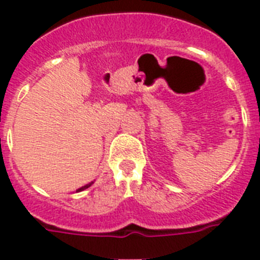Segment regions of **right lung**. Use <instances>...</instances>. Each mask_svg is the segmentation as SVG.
I'll list each match as a JSON object with an SVG mask.
<instances>
[{"label": "right lung", "mask_w": 260, "mask_h": 260, "mask_svg": "<svg viewBox=\"0 0 260 260\" xmlns=\"http://www.w3.org/2000/svg\"><path fill=\"white\" fill-rule=\"evenodd\" d=\"M89 186H91V184H88V185H84V186H83V187H80V189H78V190H76V191H82V190H84V189H87V187H89Z\"/></svg>", "instance_id": "1"}]
</instances>
